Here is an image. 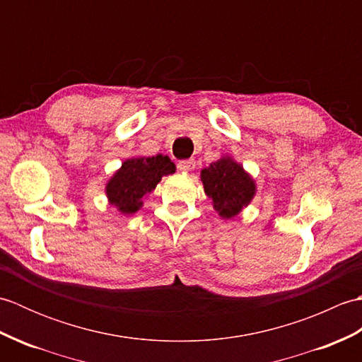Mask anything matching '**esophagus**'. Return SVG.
I'll return each mask as SVG.
<instances>
[{"label":"esophagus","mask_w":362,"mask_h":362,"mask_svg":"<svg viewBox=\"0 0 362 362\" xmlns=\"http://www.w3.org/2000/svg\"><path fill=\"white\" fill-rule=\"evenodd\" d=\"M194 166H196V161L193 158L180 160L179 163H177V168H179L180 171H191V169H194Z\"/></svg>","instance_id":"1"}]
</instances>
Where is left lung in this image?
<instances>
[{
  "mask_svg": "<svg viewBox=\"0 0 362 362\" xmlns=\"http://www.w3.org/2000/svg\"><path fill=\"white\" fill-rule=\"evenodd\" d=\"M201 179L205 194L213 201L214 210L222 218H233L255 194V183L230 158H221L202 169Z\"/></svg>",
  "mask_w": 362,
  "mask_h": 362,
  "instance_id": "8db88e82",
  "label": "left lung"
}]
</instances>
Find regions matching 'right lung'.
<instances>
[{
    "mask_svg": "<svg viewBox=\"0 0 362 362\" xmlns=\"http://www.w3.org/2000/svg\"><path fill=\"white\" fill-rule=\"evenodd\" d=\"M175 166L168 156L130 158L107 185V196L121 213H135L141 206V199L151 193L161 177L173 174Z\"/></svg>",
    "mask_w": 362,
    "mask_h": 362,
    "instance_id": "1",
    "label": "right lung"
}]
</instances>
